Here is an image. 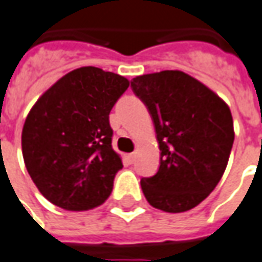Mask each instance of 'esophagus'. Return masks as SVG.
I'll use <instances>...</instances> for the list:
<instances>
[{
  "instance_id": "obj_1",
  "label": "esophagus",
  "mask_w": 262,
  "mask_h": 262,
  "mask_svg": "<svg viewBox=\"0 0 262 262\" xmlns=\"http://www.w3.org/2000/svg\"><path fill=\"white\" fill-rule=\"evenodd\" d=\"M134 160H135V154L133 152V154H128L127 156V161L129 163V164H133L134 163Z\"/></svg>"
}]
</instances>
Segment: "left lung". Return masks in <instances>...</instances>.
Here are the masks:
<instances>
[{"label":"left lung","mask_w":262,"mask_h":262,"mask_svg":"<svg viewBox=\"0 0 262 262\" xmlns=\"http://www.w3.org/2000/svg\"><path fill=\"white\" fill-rule=\"evenodd\" d=\"M147 106L160 147V167L141 179L148 203L179 213L198 206L216 187L233 144L231 111L209 88L180 70L131 80Z\"/></svg>","instance_id":"left-lung-1"}]
</instances>
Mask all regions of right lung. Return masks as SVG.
Returning a JSON list of instances; mask_svg holds the SVG:
<instances>
[{
  "mask_svg": "<svg viewBox=\"0 0 262 262\" xmlns=\"http://www.w3.org/2000/svg\"><path fill=\"white\" fill-rule=\"evenodd\" d=\"M129 86L124 76L85 66L59 79L31 108L21 147L47 201L89 210L110 198L122 161L112 148L110 112Z\"/></svg>",
  "mask_w": 262,
  "mask_h": 262,
  "instance_id": "add662e5",
  "label": "right lung"
}]
</instances>
